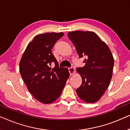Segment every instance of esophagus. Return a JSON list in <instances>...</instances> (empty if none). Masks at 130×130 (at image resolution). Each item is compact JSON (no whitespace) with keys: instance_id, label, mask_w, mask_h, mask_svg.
I'll return each instance as SVG.
<instances>
[{"instance_id":"34e87169","label":"esophagus","mask_w":130,"mask_h":130,"mask_svg":"<svg viewBox=\"0 0 130 130\" xmlns=\"http://www.w3.org/2000/svg\"><path fill=\"white\" fill-rule=\"evenodd\" d=\"M69 72L70 73V75H72V74H74V72H75V69H74V67H72L69 68Z\"/></svg>"}]
</instances>
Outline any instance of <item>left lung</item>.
<instances>
[{
    "mask_svg": "<svg viewBox=\"0 0 130 130\" xmlns=\"http://www.w3.org/2000/svg\"><path fill=\"white\" fill-rule=\"evenodd\" d=\"M79 57H85V65L76 69L82 83L76 90L78 96L87 103L99 101L109 86L112 78L113 58L105 42L92 31L69 32Z\"/></svg>",
    "mask_w": 130,
    "mask_h": 130,
    "instance_id": "8db88e82",
    "label": "left lung"
}]
</instances>
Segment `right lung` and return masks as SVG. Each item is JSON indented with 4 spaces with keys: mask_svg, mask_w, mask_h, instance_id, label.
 <instances>
[{
    "mask_svg": "<svg viewBox=\"0 0 130 130\" xmlns=\"http://www.w3.org/2000/svg\"><path fill=\"white\" fill-rule=\"evenodd\" d=\"M63 32L35 36L26 47L19 63V72L30 93L42 104H51L61 95L70 75L68 69L58 66L51 52ZM55 66L52 68L51 64Z\"/></svg>",
    "mask_w": 130,
    "mask_h": 130,
    "instance_id": "obj_1",
    "label": "right lung"
}]
</instances>
